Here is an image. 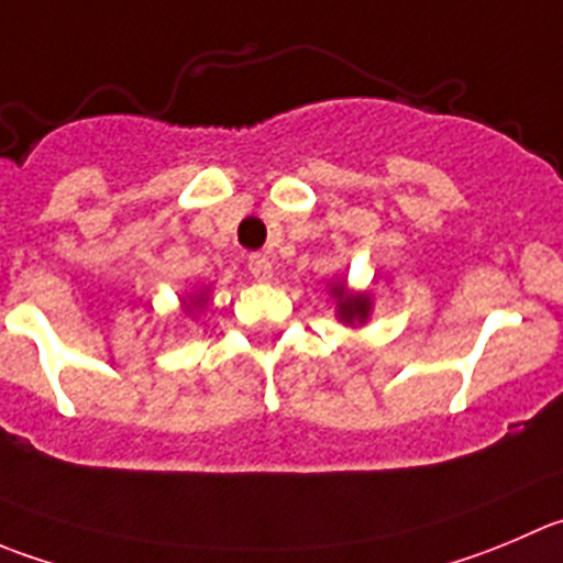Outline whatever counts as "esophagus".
<instances>
[{"label": "esophagus", "instance_id": "1", "mask_svg": "<svg viewBox=\"0 0 563 563\" xmlns=\"http://www.w3.org/2000/svg\"><path fill=\"white\" fill-rule=\"evenodd\" d=\"M249 271L256 282H271L273 278V262L265 254H251L249 256Z\"/></svg>", "mask_w": 563, "mask_h": 563}]
</instances>
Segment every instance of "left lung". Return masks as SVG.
Wrapping results in <instances>:
<instances>
[{"label":"left lung","mask_w":563,"mask_h":563,"mask_svg":"<svg viewBox=\"0 0 563 563\" xmlns=\"http://www.w3.org/2000/svg\"><path fill=\"white\" fill-rule=\"evenodd\" d=\"M331 296H334L336 318H340L342 323L345 325L367 323V318H371V309H373V301L367 292H347L345 282H336V285L331 287Z\"/></svg>","instance_id":"left-lung-1"}]
</instances>
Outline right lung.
<instances>
[{
    "label": "right lung",
    "mask_w": 563,
    "mask_h": 563,
    "mask_svg": "<svg viewBox=\"0 0 563 563\" xmlns=\"http://www.w3.org/2000/svg\"><path fill=\"white\" fill-rule=\"evenodd\" d=\"M205 303H207V298H205V292H201V296H192L190 301L185 303V309H187V312H192V309H201Z\"/></svg>",
    "instance_id": "right-lung-1"
}]
</instances>
